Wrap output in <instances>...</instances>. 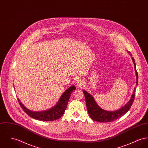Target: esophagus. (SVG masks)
<instances>
[{
    "label": "esophagus",
    "mask_w": 148,
    "mask_h": 148,
    "mask_svg": "<svg viewBox=\"0 0 148 148\" xmlns=\"http://www.w3.org/2000/svg\"><path fill=\"white\" fill-rule=\"evenodd\" d=\"M76 85L79 88H82V86H84V82L82 79H79L76 81Z\"/></svg>",
    "instance_id": "obj_1"
}]
</instances>
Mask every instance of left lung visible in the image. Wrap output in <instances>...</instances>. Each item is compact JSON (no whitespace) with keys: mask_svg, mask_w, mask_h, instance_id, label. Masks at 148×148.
<instances>
[{"mask_svg":"<svg viewBox=\"0 0 148 148\" xmlns=\"http://www.w3.org/2000/svg\"><path fill=\"white\" fill-rule=\"evenodd\" d=\"M128 53L130 56H132V54L130 51H128ZM132 59L134 64V68L136 76V84L138 85V74L136 69V64L133 57ZM135 90L136 88L134 89L133 94L128 103L121 108L115 111H107L101 108L97 104L93 97L86 91L83 90L82 91L85 95L86 107L90 118L94 121L100 122H110L117 119L126 113L131 108L135 97Z\"/></svg>","mask_w":148,"mask_h":148,"instance_id":"8db88e82","label":"left lung"}]
</instances>
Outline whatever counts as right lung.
<instances>
[{
  "label": "right lung",
  "instance_id": "right-lung-1",
  "mask_svg": "<svg viewBox=\"0 0 148 148\" xmlns=\"http://www.w3.org/2000/svg\"><path fill=\"white\" fill-rule=\"evenodd\" d=\"M76 89V87L74 85L71 86L69 88L67 89L63 94L61 95L58 103L53 108L49 109L47 110H44L41 112H34L29 110L26 108L21 102L20 99L18 98V101L20 106L29 116L32 118L44 121H51L56 120L60 118L64 114L65 110L67 108V106L71 94L73 90Z\"/></svg>",
  "mask_w": 148,
  "mask_h": 148
}]
</instances>
